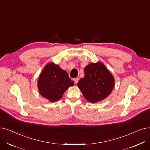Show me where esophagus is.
<instances>
[{"mask_svg": "<svg viewBox=\"0 0 150 150\" xmlns=\"http://www.w3.org/2000/svg\"><path fill=\"white\" fill-rule=\"evenodd\" d=\"M74 80L75 83V84H77V83H78V80H79V79H78V78H75V79H74Z\"/></svg>", "mask_w": 150, "mask_h": 150, "instance_id": "34e87169", "label": "esophagus"}]
</instances>
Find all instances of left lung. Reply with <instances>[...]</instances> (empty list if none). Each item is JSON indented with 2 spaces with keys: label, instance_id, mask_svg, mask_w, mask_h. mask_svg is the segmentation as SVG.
I'll list each match as a JSON object with an SVG mask.
<instances>
[{
  "label": "left lung",
  "instance_id": "8db88e82",
  "mask_svg": "<svg viewBox=\"0 0 150 150\" xmlns=\"http://www.w3.org/2000/svg\"><path fill=\"white\" fill-rule=\"evenodd\" d=\"M77 86L84 97L94 103L110 95L114 86V78L102 62L90 63L85 67L84 76Z\"/></svg>",
  "mask_w": 150,
  "mask_h": 150
}]
</instances>
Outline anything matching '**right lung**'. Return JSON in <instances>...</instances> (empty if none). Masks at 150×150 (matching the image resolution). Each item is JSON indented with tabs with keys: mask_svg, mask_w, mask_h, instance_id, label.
<instances>
[{
	"mask_svg": "<svg viewBox=\"0 0 150 150\" xmlns=\"http://www.w3.org/2000/svg\"><path fill=\"white\" fill-rule=\"evenodd\" d=\"M74 84L67 72L53 62L46 64L38 81L39 93L50 102L61 98L64 92Z\"/></svg>",
	"mask_w": 150,
	"mask_h": 150,
	"instance_id": "obj_1",
	"label": "right lung"
}]
</instances>
